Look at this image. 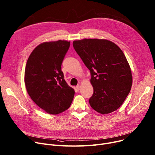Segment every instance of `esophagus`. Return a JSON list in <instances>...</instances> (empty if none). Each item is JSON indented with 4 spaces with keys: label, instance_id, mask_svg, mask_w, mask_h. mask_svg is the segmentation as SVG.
<instances>
[{
    "label": "esophagus",
    "instance_id": "esophagus-1",
    "mask_svg": "<svg viewBox=\"0 0 155 155\" xmlns=\"http://www.w3.org/2000/svg\"><path fill=\"white\" fill-rule=\"evenodd\" d=\"M80 88V85H77V87H76V89L78 90H79Z\"/></svg>",
    "mask_w": 155,
    "mask_h": 155
}]
</instances>
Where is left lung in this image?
Returning <instances> with one entry per match:
<instances>
[{
    "instance_id": "obj_1",
    "label": "left lung",
    "mask_w": 155,
    "mask_h": 155,
    "mask_svg": "<svg viewBox=\"0 0 155 155\" xmlns=\"http://www.w3.org/2000/svg\"><path fill=\"white\" fill-rule=\"evenodd\" d=\"M73 46L90 70L94 94L91 107L101 114L117 110L124 102L132 85L130 65L120 48L110 40L84 38Z\"/></svg>"
}]
</instances>
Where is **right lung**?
Masks as SVG:
<instances>
[{
	"label": "right lung",
	"mask_w": 155,
	"mask_h": 155,
	"mask_svg": "<svg viewBox=\"0 0 155 155\" xmlns=\"http://www.w3.org/2000/svg\"><path fill=\"white\" fill-rule=\"evenodd\" d=\"M70 42H45L30 54L25 67L24 81L28 94L45 112L56 115L67 110L75 95L64 78L61 65Z\"/></svg>",
	"instance_id": "add662e5"
}]
</instances>
